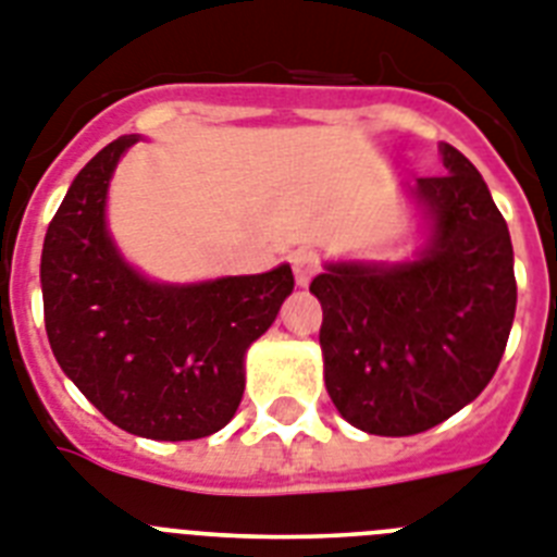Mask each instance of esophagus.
<instances>
[{"instance_id": "1", "label": "esophagus", "mask_w": 557, "mask_h": 557, "mask_svg": "<svg viewBox=\"0 0 557 557\" xmlns=\"http://www.w3.org/2000/svg\"><path fill=\"white\" fill-rule=\"evenodd\" d=\"M293 273H296L298 287H307L312 275L319 273V259H315L312 252H296V256H293Z\"/></svg>"}]
</instances>
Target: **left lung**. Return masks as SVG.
I'll return each instance as SVG.
<instances>
[{
    "label": "left lung",
    "instance_id": "left-lung-1",
    "mask_svg": "<svg viewBox=\"0 0 557 557\" xmlns=\"http://www.w3.org/2000/svg\"><path fill=\"white\" fill-rule=\"evenodd\" d=\"M444 176L416 178L421 247L404 261H327L321 301L324 384L370 435L447 421L498 370L516 319L512 242L475 164L441 141Z\"/></svg>",
    "mask_w": 557,
    "mask_h": 557
}]
</instances>
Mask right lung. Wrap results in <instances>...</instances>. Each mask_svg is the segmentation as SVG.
Segmentation results:
<instances>
[{
	"instance_id": "obj_1",
	"label": "right lung",
	"mask_w": 557,
	"mask_h": 557,
	"mask_svg": "<svg viewBox=\"0 0 557 557\" xmlns=\"http://www.w3.org/2000/svg\"><path fill=\"white\" fill-rule=\"evenodd\" d=\"M139 136L79 170L41 247L50 350L108 421L153 441L219 433L245 395V356L293 293L289 264L210 282H153L108 230V187Z\"/></svg>"
}]
</instances>
